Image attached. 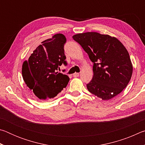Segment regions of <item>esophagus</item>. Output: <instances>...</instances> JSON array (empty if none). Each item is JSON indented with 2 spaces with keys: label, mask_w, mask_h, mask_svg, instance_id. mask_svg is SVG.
<instances>
[{
  "label": "esophagus",
  "mask_w": 145,
  "mask_h": 145,
  "mask_svg": "<svg viewBox=\"0 0 145 145\" xmlns=\"http://www.w3.org/2000/svg\"><path fill=\"white\" fill-rule=\"evenodd\" d=\"M78 76H79V73H73V77H78Z\"/></svg>",
  "instance_id": "esophagus-1"
}]
</instances>
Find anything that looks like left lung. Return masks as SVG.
I'll return each instance as SVG.
<instances>
[{"instance_id": "left-lung-1", "label": "left lung", "mask_w": 145, "mask_h": 145, "mask_svg": "<svg viewBox=\"0 0 145 145\" xmlns=\"http://www.w3.org/2000/svg\"><path fill=\"white\" fill-rule=\"evenodd\" d=\"M93 63V76L86 85L89 91L104 100L120 94L131 80L132 64L128 51L116 38L96 32L72 36Z\"/></svg>"}]
</instances>
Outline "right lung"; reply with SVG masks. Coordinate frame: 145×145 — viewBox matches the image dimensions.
Here are the masks:
<instances>
[{"label":"right lung","mask_w":145,"mask_h":145,"mask_svg":"<svg viewBox=\"0 0 145 145\" xmlns=\"http://www.w3.org/2000/svg\"><path fill=\"white\" fill-rule=\"evenodd\" d=\"M63 34H54L36 47L22 65V77L27 86L41 100L54 98L66 88L70 78L56 72L62 64L67 65Z\"/></svg>","instance_id":"add662e5"}]
</instances>
